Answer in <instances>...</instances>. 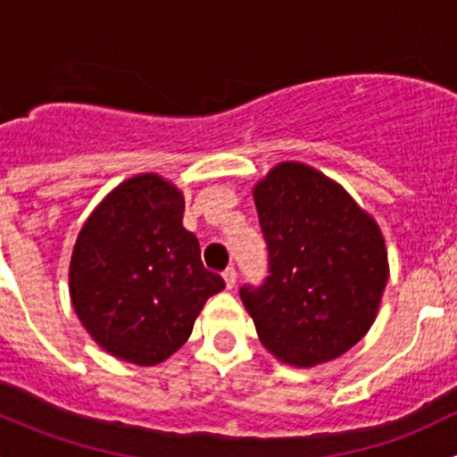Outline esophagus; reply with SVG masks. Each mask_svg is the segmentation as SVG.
<instances>
[{
    "instance_id": "34e87169",
    "label": "esophagus",
    "mask_w": 457,
    "mask_h": 457,
    "mask_svg": "<svg viewBox=\"0 0 457 457\" xmlns=\"http://www.w3.org/2000/svg\"><path fill=\"white\" fill-rule=\"evenodd\" d=\"M223 280H225V287L234 289V285H237V270H234V267H228V270L223 271Z\"/></svg>"
}]
</instances>
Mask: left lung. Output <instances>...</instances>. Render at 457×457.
<instances>
[{
  "label": "left lung",
  "mask_w": 457,
  "mask_h": 457,
  "mask_svg": "<svg viewBox=\"0 0 457 457\" xmlns=\"http://www.w3.org/2000/svg\"><path fill=\"white\" fill-rule=\"evenodd\" d=\"M270 276L241 301L262 347L285 365L343 356L371 329L389 278L376 219L334 179L301 161L274 165L254 186Z\"/></svg>",
  "instance_id": "obj_1"
}]
</instances>
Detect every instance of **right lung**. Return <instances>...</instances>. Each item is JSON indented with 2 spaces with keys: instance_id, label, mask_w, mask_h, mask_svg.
Returning a JSON list of instances; mask_svg holds the SVG:
<instances>
[{
  "instance_id": "1",
  "label": "right lung",
  "mask_w": 457,
  "mask_h": 457,
  "mask_svg": "<svg viewBox=\"0 0 457 457\" xmlns=\"http://www.w3.org/2000/svg\"><path fill=\"white\" fill-rule=\"evenodd\" d=\"M186 199L154 172L119 183L87 216L71 258V301L101 349L139 367L163 362L190 338L210 296L225 287L183 228Z\"/></svg>"
}]
</instances>
